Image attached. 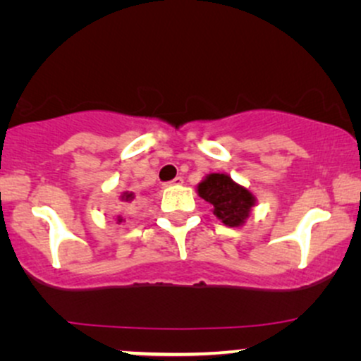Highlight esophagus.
I'll list each match as a JSON object with an SVG mask.
<instances>
[{
  "label": "esophagus",
  "mask_w": 361,
  "mask_h": 361,
  "mask_svg": "<svg viewBox=\"0 0 361 361\" xmlns=\"http://www.w3.org/2000/svg\"><path fill=\"white\" fill-rule=\"evenodd\" d=\"M180 184H184V179H182V177L179 176V177H176V179H173V180L167 182V184H165V185H180Z\"/></svg>",
  "instance_id": "1"
}]
</instances>
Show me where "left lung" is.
I'll list each match as a JSON object with an SVG mask.
<instances>
[{"mask_svg": "<svg viewBox=\"0 0 361 361\" xmlns=\"http://www.w3.org/2000/svg\"><path fill=\"white\" fill-rule=\"evenodd\" d=\"M197 192L204 201L213 204V214L226 226H241L255 206V196L248 189L233 182L226 173H209L201 184Z\"/></svg>", "mask_w": 361, "mask_h": 361, "instance_id": "1", "label": "left lung"}]
</instances>
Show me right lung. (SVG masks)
Instances as JSON below:
<instances>
[{
	"label": "right lung",
	"mask_w": 361,
	"mask_h": 361,
	"mask_svg": "<svg viewBox=\"0 0 361 361\" xmlns=\"http://www.w3.org/2000/svg\"><path fill=\"white\" fill-rule=\"evenodd\" d=\"M121 201L131 202V201H133V194H131V192H123L121 194ZM121 221H123V218H121V216H118V223H121Z\"/></svg>",
	"instance_id": "obj_1"
}]
</instances>
